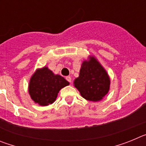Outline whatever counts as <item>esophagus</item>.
I'll return each instance as SVG.
<instances>
[{
  "instance_id": "obj_1",
  "label": "esophagus",
  "mask_w": 146,
  "mask_h": 146,
  "mask_svg": "<svg viewBox=\"0 0 146 146\" xmlns=\"http://www.w3.org/2000/svg\"><path fill=\"white\" fill-rule=\"evenodd\" d=\"M66 80L69 83H71V82H72V77H71L70 76H68V77H66Z\"/></svg>"
}]
</instances>
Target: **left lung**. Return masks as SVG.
I'll return each instance as SVG.
<instances>
[{"mask_svg": "<svg viewBox=\"0 0 146 146\" xmlns=\"http://www.w3.org/2000/svg\"><path fill=\"white\" fill-rule=\"evenodd\" d=\"M110 79L108 73L93 55L88 56L81 65L79 77L74 80V86L86 100L99 102L109 92Z\"/></svg>", "mask_w": 146, "mask_h": 146, "instance_id": "1", "label": "left lung"}]
</instances>
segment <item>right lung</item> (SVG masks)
I'll return each mask as SVG.
<instances>
[{"label":"right lung","mask_w":146,"mask_h":146,"mask_svg":"<svg viewBox=\"0 0 146 146\" xmlns=\"http://www.w3.org/2000/svg\"><path fill=\"white\" fill-rule=\"evenodd\" d=\"M69 82L59 74H55L47 66L37 69L28 84V93L31 99L40 106L52 104L60 89Z\"/></svg>","instance_id":"1"}]
</instances>
